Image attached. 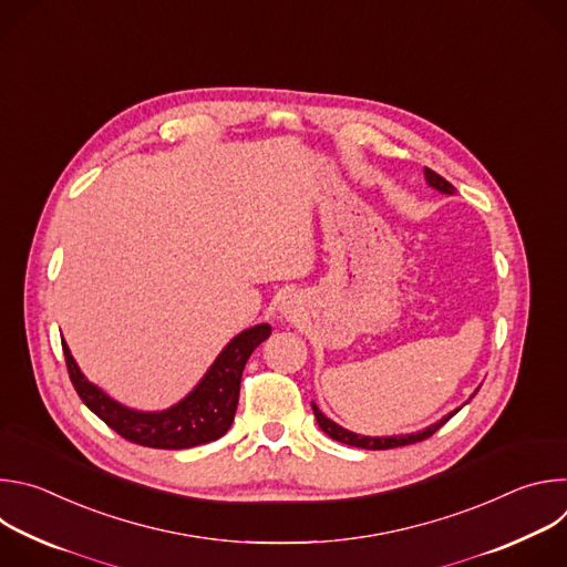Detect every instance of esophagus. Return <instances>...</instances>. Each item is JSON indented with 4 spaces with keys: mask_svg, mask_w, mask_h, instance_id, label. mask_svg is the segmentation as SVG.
I'll return each instance as SVG.
<instances>
[{
    "mask_svg": "<svg viewBox=\"0 0 567 567\" xmlns=\"http://www.w3.org/2000/svg\"><path fill=\"white\" fill-rule=\"evenodd\" d=\"M282 311H285V313H289V316H291V313H296L293 305H289V302H287V305H282Z\"/></svg>",
    "mask_w": 567,
    "mask_h": 567,
    "instance_id": "esophagus-1",
    "label": "esophagus"
}]
</instances>
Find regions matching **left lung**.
<instances>
[{"mask_svg":"<svg viewBox=\"0 0 567 567\" xmlns=\"http://www.w3.org/2000/svg\"><path fill=\"white\" fill-rule=\"evenodd\" d=\"M424 175H426V182H429V186H433L435 190H440V193H446V195H453L455 193V188L444 179V177H440L437 173H433L431 168H424ZM475 394V392H473ZM311 409H313V415H316V422H318V426H320V431L322 433H328L332 440H337V442H343V444H348V446H359V449H368V451H385V449H396V446H409V444H415V442H422V440H426V437H431L435 431H440L457 411H453V413H449L446 417H442L437 424H431L429 429H424V431H417V433H411V435H392V437H368V435H357V433H352V431H348V429H343V426H339L337 422H332L330 417H326L322 415L320 411H318V406L316 403H311Z\"/></svg>","mask_w":567,"mask_h":567,"instance_id":"obj_1","label":"left lung"}]
</instances>
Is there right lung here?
<instances>
[{"label": "right lung", "mask_w": 567, "mask_h": 567, "mask_svg": "<svg viewBox=\"0 0 567 567\" xmlns=\"http://www.w3.org/2000/svg\"><path fill=\"white\" fill-rule=\"evenodd\" d=\"M271 328L260 322L256 328L239 332L215 359L204 379L175 406L143 413L123 406V403L107 396L99 385L90 383L85 374L75 365L66 343L62 341L64 361L69 370V379L85 401V406L99 415L112 431L121 437L150 446V449H190L199 444H208L219 440L233 424L237 399H239V381L251 352L267 341Z\"/></svg>", "instance_id": "obj_1"}]
</instances>
